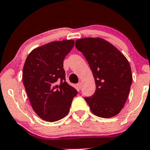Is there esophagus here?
<instances>
[{
	"mask_svg": "<svg viewBox=\"0 0 150 150\" xmlns=\"http://www.w3.org/2000/svg\"><path fill=\"white\" fill-rule=\"evenodd\" d=\"M77 88H79V90L81 89V88H82V83H81V82H79V83L77 84Z\"/></svg>",
	"mask_w": 150,
	"mask_h": 150,
	"instance_id": "obj_1",
	"label": "esophagus"
}]
</instances>
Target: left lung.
Returning a JSON list of instances; mask_svg holds the SVG:
<instances>
[{"label": "left lung", "instance_id": "left-lung-1", "mask_svg": "<svg viewBox=\"0 0 150 150\" xmlns=\"http://www.w3.org/2000/svg\"><path fill=\"white\" fill-rule=\"evenodd\" d=\"M76 48L83 54L93 74L96 91L85 97L93 113L110 118L119 113L127 99L132 76L127 58L102 38H82Z\"/></svg>", "mask_w": 150, "mask_h": 150}]
</instances>
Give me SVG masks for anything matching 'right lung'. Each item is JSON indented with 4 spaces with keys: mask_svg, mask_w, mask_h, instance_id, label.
Listing matches in <instances>:
<instances>
[{
    "mask_svg": "<svg viewBox=\"0 0 150 150\" xmlns=\"http://www.w3.org/2000/svg\"><path fill=\"white\" fill-rule=\"evenodd\" d=\"M74 45L72 40L56 41L31 51L23 71V82L31 107L47 122L62 119L77 94L65 82L63 61Z\"/></svg>",
    "mask_w": 150,
    "mask_h": 150,
    "instance_id": "add662e5",
    "label": "right lung"
}]
</instances>
